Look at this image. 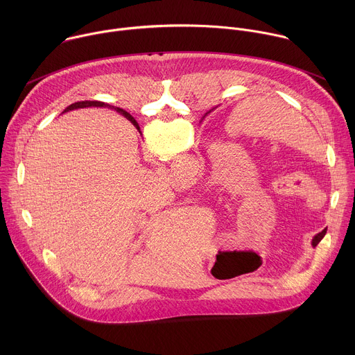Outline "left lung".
<instances>
[{
	"mask_svg": "<svg viewBox=\"0 0 355 355\" xmlns=\"http://www.w3.org/2000/svg\"><path fill=\"white\" fill-rule=\"evenodd\" d=\"M132 123L136 126V122H135V121H132ZM324 234H326V229H323L320 233H318V234L312 239V245H313V247H315V245H318V244H319V241L324 237Z\"/></svg>",
	"mask_w": 355,
	"mask_h": 355,
	"instance_id": "left-lung-1",
	"label": "left lung"
}]
</instances>
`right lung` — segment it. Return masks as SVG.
Instances as JSON below:
<instances>
[{
	"label": "right lung",
	"mask_w": 355,
	"mask_h": 355,
	"mask_svg": "<svg viewBox=\"0 0 355 355\" xmlns=\"http://www.w3.org/2000/svg\"><path fill=\"white\" fill-rule=\"evenodd\" d=\"M91 107H94V108H108L110 105L105 104V103H101V101H80V103H76V104H71L70 107H67V108L64 110V112L74 111V110H80V108H91ZM116 112H119L121 115H123V116H125L126 119H129L130 122L135 121V119L130 116V114H128L126 111H123V110H121V108H118ZM136 125H137V123H136Z\"/></svg>",
	"instance_id": "1"
}]
</instances>
